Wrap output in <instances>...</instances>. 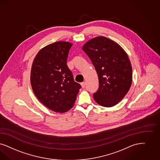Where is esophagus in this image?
Listing matches in <instances>:
<instances>
[{"label": "esophagus", "instance_id": "34e87169", "mask_svg": "<svg viewBox=\"0 0 160 160\" xmlns=\"http://www.w3.org/2000/svg\"><path fill=\"white\" fill-rule=\"evenodd\" d=\"M81 85H82V86L83 88H85V86H86V82H82V83H81Z\"/></svg>", "mask_w": 160, "mask_h": 160}]
</instances>
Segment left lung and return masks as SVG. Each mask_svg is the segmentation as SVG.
<instances>
[{
  "label": "left lung",
  "instance_id": "left-lung-1",
  "mask_svg": "<svg viewBox=\"0 0 160 160\" xmlns=\"http://www.w3.org/2000/svg\"><path fill=\"white\" fill-rule=\"evenodd\" d=\"M82 49L98 76L99 87L93 94L94 99L104 107L118 104L132 84V66L127 53L119 44L105 37L89 40Z\"/></svg>",
  "mask_w": 160,
  "mask_h": 160
}]
</instances>
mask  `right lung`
<instances>
[{
  "label": "right lung",
  "mask_w": 160,
  "mask_h": 160,
  "mask_svg": "<svg viewBox=\"0 0 160 160\" xmlns=\"http://www.w3.org/2000/svg\"><path fill=\"white\" fill-rule=\"evenodd\" d=\"M72 44L58 41L42 48L33 60L31 83L33 93L47 108L64 113L74 106L81 88L67 65Z\"/></svg>",
  "instance_id": "1"
}]
</instances>
